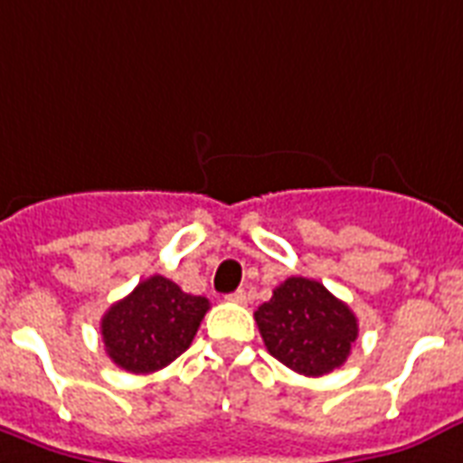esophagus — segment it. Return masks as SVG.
I'll return each instance as SVG.
<instances>
[{
  "label": "esophagus",
  "instance_id": "1",
  "mask_svg": "<svg viewBox=\"0 0 463 463\" xmlns=\"http://www.w3.org/2000/svg\"><path fill=\"white\" fill-rule=\"evenodd\" d=\"M227 299L229 302H236V304H246L249 302V292H246V289H236V292H232Z\"/></svg>",
  "mask_w": 463,
  "mask_h": 463
}]
</instances>
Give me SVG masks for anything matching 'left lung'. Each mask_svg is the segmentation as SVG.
I'll return each instance as SVG.
<instances>
[{"mask_svg": "<svg viewBox=\"0 0 463 463\" xmlns=\"http://www.w3.org/2000/svg\"><path fill=\"white\" fill-rule=\"evenodd\" d=\"M258 331L268 353L304 377H321L347 360L357 318L345 302L309 278H288L258 307Z\"/></svg>", "mask_w": 463, "mask_h": 463, "instance_id": "1", "label": "left lung"}]
</instances>
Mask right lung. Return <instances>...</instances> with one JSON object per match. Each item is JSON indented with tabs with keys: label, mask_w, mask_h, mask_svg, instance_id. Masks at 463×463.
I'll return each mask as SVG.
<instances>
[{
	"label": "right lung",
	"mask_w": 463,
	"mask_h": 463,
	"mask_svg": "<svg viewBox=\"0 0 463 463\" xmlns=\"http://www.w3.org/2000/svg\"><path fill=\"white\" fill-rule=\"evenodd\" d=\"M207 309L205 297L185 295L164 275H152L103 314L106 353L125 372H156L191 347Z\"/></svg>",
	"instance_id": "obj_1"
}]
</instances>
